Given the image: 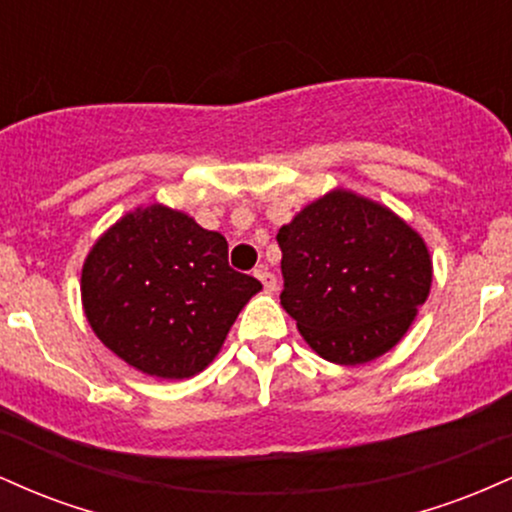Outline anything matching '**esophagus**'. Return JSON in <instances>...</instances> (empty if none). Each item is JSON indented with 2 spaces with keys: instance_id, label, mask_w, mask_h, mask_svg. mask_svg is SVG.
<instances>
[{
  "instance_id": "1",
  "label": "esophagus",
  "mask_w": 512,
  "mask_h": 512,
  "mask_svg": "<svg viewBox=\"0 0 512 512\" xmlns=\"http://www.w3.org/2000/svg\"><path fill=\"white\" fill-rule=\"evenodd\" d=\"M255 276L262 281V286H264V289H267V291H274V289H276V276H274L272 272H269L267 267L255 269Z\"/></svg>"
}]
</instances>
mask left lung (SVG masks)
Masks as SVG:
<instances>
[{
  "instance_id": "1",
  "label": "left lung",
  "mask_w": 512,
  "mask_h": 512,
  "mask_svg": "<svg viewBox=\"0 0 512 512\" xmlns=\"http://www.w3.org/2000/svg\"><path fill=\"white\" fill-rule=\"evenodd\" d=\"M281 305L310 349L339 366L390 351L426 303L433 262L424 238L395 211L332 190L276 233Z\"/></svg>"
}]
</instances>
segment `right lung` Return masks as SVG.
<instances>
[{
	"label": "right lung",
	"instance_id": "1",
	"mask_svg": "<svg viewBox=\"0 0 512 512\" xmlns=\"http://www.w3.org/2000/svg\"><path fill=\"white\" fill-rule=\"evenodd\" d=\"M260 289L255 276L228 267L221 233L163 204L122 216L81 269V303L96 337L132 368L166 380L207 368Z\"/></svg>",
	"mask_w": 512,
	"mask_h": 512
}]
</instances>
